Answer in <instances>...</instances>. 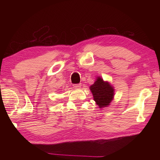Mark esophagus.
I'll return each mask as SVG.
<instances>
[{"instance_id":"34e87169","label":"esophagus","mask_w":160,"mask_h":160,"mask_svg":"<svg viewBox=\"0 0 160 160\" xmlns=\"http://www.w3.org/2000/svg\"><path fill=\"white\" fill-rule=\"evenodd\" d=\"M81 87V83H77V84H74L73 85V88H79Z\"/></svg>"}]
</instances>
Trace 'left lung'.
Returning a JSON list of instances; mask_svg holds the SVG:
<instances>
[{
	"label": "left lung",
	"mask_w": 160,
	"mask_h": 160,
	"mask_svg": "<svg viewBox=\"0 0 160 160\" xmlns=\"http://www.w3.org/2000/svg\"><path fill=\"white\" fill-rule=\"evenodd\" d=\"M94 100L100 108L109 105L113 98V89L108 82L98 77L95 83L90 87Z\"/></svg>",
	"instance_id": "1"
}]
</instances>
